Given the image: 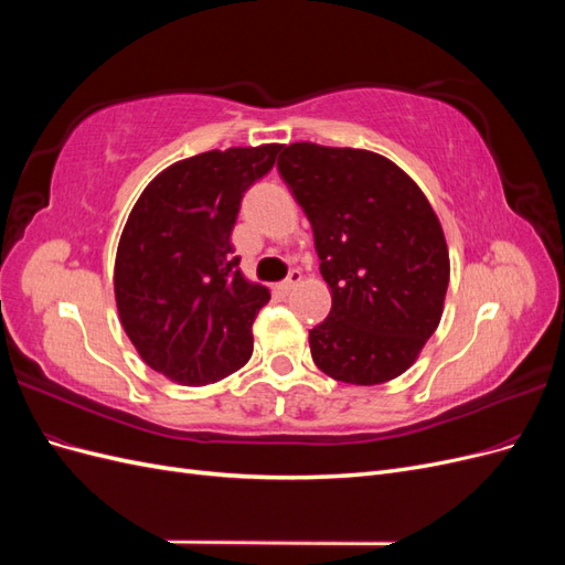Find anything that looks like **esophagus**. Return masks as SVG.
<instances>
[{
  "instance_id": "1",
  "label": "esophagus",
  "mask_w": 565,
  "mask_h": 565,
  "mask_svg": "<svg viewBox=\"0 0 565 565\" xmlns=\"http://www.w3.org/2000/svg\"><path fill=\"white\" fill-rule=\"evenodd\" d=\"M299 282H301V273H299V270H289V276L280 282V289H282L285 295H289Z\"/></svg>"
}]
</instances>
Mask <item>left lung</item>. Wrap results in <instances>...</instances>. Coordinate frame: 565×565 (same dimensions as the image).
<instances>
[{"label": "left lung", "instance_id": "left-lung-1", "mask_svg": "<svg viewBox=\"0 0 565 565\" xmlns=\"http://www.w3.org/2000/svg\"><path fill=\"white\" fill-rule=\"evenodd\" d=\"M278 172L313 228L330 316L309 332L328 377L372 386L417 361L443 316L450 256L419 185L384 156L282 146Z\"/></svg>", "mask_w": 565, "mask_h": 565}]
</instances>
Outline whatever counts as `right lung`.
I'll use <instances>...</instances> for the list:
<instances>
[{
	"label": "right lung",
	"instance_id": "right-lung-1",
	"mask_svg": "<svg viewBox=\"0 0 565 565\" xmlns=\"http://www.w3.org/2000/svg\"><path fill=\"white\" fill-rule=\"evenodd\" d=\"M282 146L200 152L167 167L136 200L115 256L119 320L143 363L204 386L252 355V322L270 299L245 280L231 233L247 188Z\"/></svg>",
	"mask_w": 565,
	"mask_h": 565
}]
</instances>
